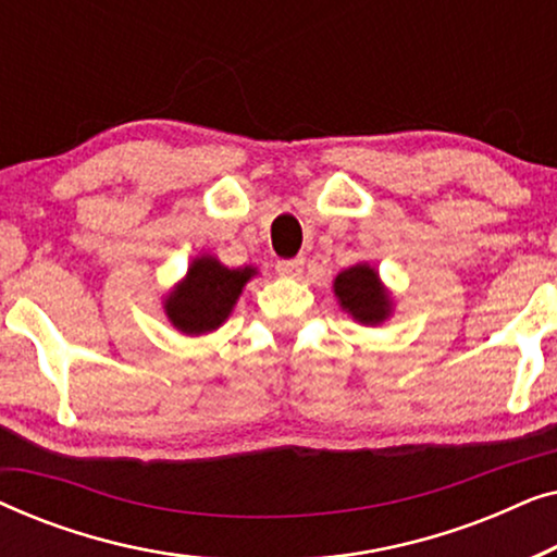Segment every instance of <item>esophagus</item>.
<instances>
[{
    "label": "esophagus",
    "instance_id": "1",
    "mask_svg": "<svg viewBox=\"0 0 557 557\" xmlns=\"http://www.w3.org/2000/svg\"><path fill=\"white\" fill-rule=\"evenodd\" d=\"M304 265V258H284V261L276 263L278 276H299Z\"/></svg>",
    "mask_w": 557,
    "mask_h": 557
}]
</instances>
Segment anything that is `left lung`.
I'll return each instance as SVG.
<instances>
[{"label":"left lung","instance_id":"8db88e82","mask_svg":"<svg viewBox=\"0 0 557 557\" xmlns=\"http://www.w3.org/2000/svg\"><path fill=\"white\" fill-rule=\"evenodd\" d=\"M334 294L339 296L342 309H347L362 324H380L391 311V301L385 288L380 286L377 273L364 263L342 271L334 281Z\"/></svg>","mask_w":557,"mask_h":557}]
</instances>
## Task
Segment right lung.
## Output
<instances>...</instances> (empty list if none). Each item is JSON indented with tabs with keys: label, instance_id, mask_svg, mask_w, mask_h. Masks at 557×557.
Returning <instances> with one entry per match:
<instances>
[{
	"label": "right lung",
	"instance_id": "1",
	"mask_svg": "<svg viewBox=\"0 0 557 557\" xmlns=\"http://www.w3.org/2000/svg\"><path fill=\"white\" fill-rule=\"evenodd\" d=\"M253 273V269H225L210 256L197 258L185 284L166 299V317L185 334L218 330Z\"/></svg>",
	"mask_w": 557,
	"mask_h": 557
}]
</instances>
